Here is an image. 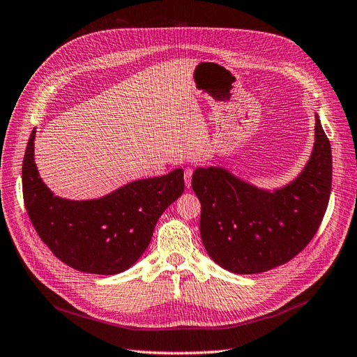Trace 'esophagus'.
<instances>
[{"label":"esophagus","mask_w":357,"mask_h":357,"mask_svg":"<svg viewBox=\"0 0 357 357\" xmlns=\"http://www.w3.org/2000/svg\"><path fill=\"white\" fill-rule=\"evenodd\" d=\"M191 178H192V169H191V167H187V169L184 170V179H185L187 188L191 187Z\"/></svg>","instance_id":"obj_1"}]
</instances>
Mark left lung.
Listing matches in <instances>:
<instances>
[{
  "mask_svg": "<svg viewBox=\"0 0 357 357\" xmlns=\"http://www.w3.org/2000/svg\"><path fill=\"white\" fill-rule=\"evenodd\" d=\"M311 157L296 179L275 190L224 167H199L191 185L200 200V236L209 257L233 273L266 272L290 261L317 233L332 187V151L319 115Z\"/></svg>",
  "mask_w": 357,
  "mask_h": 357,
  "instance_id": "obj_1",
  "label": "left lung"
}]
</instances>
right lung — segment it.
<instances>
[{"label": "right lung", "instance_id": "obj_1", "mask_svg": "<svg viewBox=\"0 0 357 357\" xmlns=\"http://www.w3.org/2000/svg\"><path fill=\"white\" fill-rule=\"evenodd\" d=\"M36 130L22 162L24 202L36 231L54 256L80 272H124L148 248L161 213L184 192V170L128 182L93 200L55 196L34 161Z\"/></svg>", "mask_w": 357, "mask_h": 357}]
</instances>
